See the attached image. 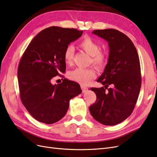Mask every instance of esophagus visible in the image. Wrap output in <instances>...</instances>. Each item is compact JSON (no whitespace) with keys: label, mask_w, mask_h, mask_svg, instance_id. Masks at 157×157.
<instances>
[{"label":"esophagus","mask_w":157,"mask_h":157,"mask_svg":"<svg viewBox=\"0 0 157 157\" xmlns=\"http://www.w3.org/2000/svg\"><path fill=\"white\" fill-rule=\"evenodd\" d=\"M81 89H82V92H86L88 88L87 87H86V86H82H82H81Z\"/></svg>","instance_id":"34e87169"}]
</instances>
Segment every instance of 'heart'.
Masks as SVG:
<instances>
[{"mask_svg":"<svg viewBox=\"0 0 157 157\" xmlns=\"http://www.w3.org/2000/svg\"><path fill=\"white\" fill-rule=\"evenodd\" d=\"M79 46L86 53L91 56L90 63H92L98 69H101L105 65L107 61V54L106 52L99 50L100 46L96 41L89 36H84L80 41ZM75 54V48L72 45H68L63 52V58L67 64H71L73 62ZM96 71L93 68H76L71 71L68 73L69 78L82 85H87L93 79L96 77Z\"/></svg>","mask_w":157,"mask_h":157,"instance_id":"1","label":"heart"}]
</instances>
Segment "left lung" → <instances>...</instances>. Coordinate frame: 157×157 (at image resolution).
Instances as JSON below:
<instances>
[{"label": "left lung", "mask_w": 157, "mask_h": 157, "mask_svg": "<svg viewBox=\"0 0 157 157\" xmlns=\"http://www.w3.org/2000/svg\"><path fill=\"white\" fill-rule=\"evenodd\" d=\"M92 33L108 42L109 55L97 80L105 86L91 88L97 99L89 110L101 124L116 125L131 115L138 98L141 86L139 56L132 40L119 31L98 29Z\"/></svg>", "instance_id": "8db88e82"}]
</instances>
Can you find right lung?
<instances>
[{"mask_svg":"<svg viewBox=\"0 0 157 157\" xmlns=\"http://www.w3.org/2000/svg\"><path fill=\"white\" fill-rule=\"evenodd\" d=\"M82 32L50 27L38 33L23 53L17 69L20 98L36 121L48 124L59 121L67 113L70 99L82 92L78 83L67 78L57 84L52 81L65 72L64 50Z\"/></svg>","mask_w":157,"mask_h":157,"instance_id":"obj_1","label":"right lung"}]
</instances>
